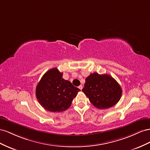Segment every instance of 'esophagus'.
Instances as JSON below:
<instances>
[{
    "label": "esophagus",
    "mask_w": 150,
    "mask_h": 150,
    "mask_svg": "<svg viewBox=\"0 0 150 150\" xmlns=\"http://www.w3.org/2000/svg\"><path fill=\"white\" fill-rule=\"evenodd\" d=\"M79 88L80 89V90H82V88H83V87H82V85H79Z\"/></svg>",
    "instance_id": "obj_1"
}]
</instances>
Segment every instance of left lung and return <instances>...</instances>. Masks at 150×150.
Segmentation results:
<instances>
[{"label":"left lung","mask_w":150,"mask_h":150,"mask_svg":"<svg viewBox=\"0 0 150 150\" xmlns=\"http://www.w3.org/2000/svg\"><path fill=\"white\" fill-rule=\"evenodd\" d=\"M82 91L97 109H105L116 104L122 95V88L109 75L95 72L85 79Z\"/></svg>","instance_id":"left-lung-1"}]
</instances>
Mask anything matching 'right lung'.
I'll use <instances>...</instances> for the list:
<instances>
[{
  "label": "right lung",
  "instance_id": "obj_1",
  "mask_svg": "<svg viewBox=\"0 0 150 150\" xmlns=\"http://www.w3.org/2000/svg\"><path fill=\"white\" fill-rule=\"evenodd\" d=\"M63 73L57 68L50 69L42 76L36 89V98L42 108L50 112H62L70 108L80 90L62 78Z\"/></svg>",
  "mask_w": 150,
  "mask_h": 150
}]
</instances>
